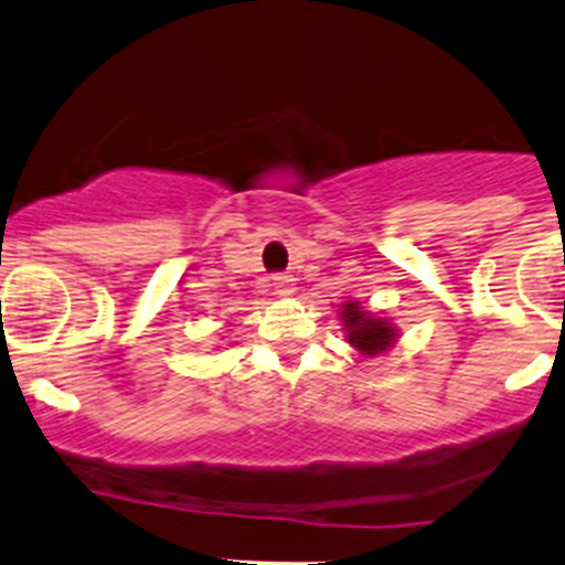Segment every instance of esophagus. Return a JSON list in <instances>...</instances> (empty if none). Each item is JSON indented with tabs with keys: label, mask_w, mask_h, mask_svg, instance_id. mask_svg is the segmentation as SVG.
Returning a JSON list of instances; mask_svg holds the SVG:
<instances>
[{
	"label": "esophagus",
	"mask_w": 565,
	"mask_h": 565,
	"mask_svg": "<svg viewBox=\"0 0 565 565\" xmlns=\"http://www.w3.org/2000/svg\"><path fill=\"white\" fill-rule=\"evenodd\" d=\"M273 287H276V295H281V298L295 292V281L289 276H276L273 278Z\"/></svg>",
	"instance_id": "obj_1"
}]
</instances>
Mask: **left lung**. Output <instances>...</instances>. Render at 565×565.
I'll return each instance as SVG.
<instances>
[{"label":"left lung","instance_id":"obj_1","mask_svg":"<svg viewBox=\"0 0 565 565\" xmlns=\"http://www.w3.org/2000/svg\"><path fill=\"white\" fill-rule=\"evenodd\" d=\"M339 322L348 337V342L359 350L364 359H377L386 350H392L399 339V328L392 317L372 311L359 298H348L339 306Z\"/></svg>","mask_w":565,"mask_h":565}]
</instances>
